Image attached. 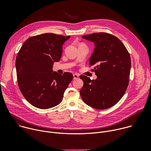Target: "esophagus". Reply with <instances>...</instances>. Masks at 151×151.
I'll return each instance as SVG.
<instances>
[{
    "label": "esophagus",
    "mask_w": 151,
    "mask_h": 151,
    "mask_svg": "<svg viewBox=\"0 0 151 151\" xmlns=\"http://www.w3.org/2000/svg\"><path fill=\"white\" fill-rule=\"evenodd\" d=\"M73 79H78V78H79V75L78 74H77V73H75V74H73Z\"/></svg>",
    "instance_id": "1"
}]
</instances>
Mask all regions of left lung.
<instances>
[{"mask_svg": "<svg viewBox=\"0 0 151 151\" xmlns=\"http://www.w3.org/2000/svg\"><path fill=\"white\" fill-rule=\"evenodd\" d=\"M82 37L94 43L89 61L90 66H96L92 71L97 78L91 80L80 76L83 81L81 98L93 108L108 109L121 100L127 88L131 69L130 54L123 43L109 33H96Z\"/></svg>", "mask_w": 151, "mask_h": 151, "instance_id": "left-lung-1", "label": "left lung"}]
</instances>
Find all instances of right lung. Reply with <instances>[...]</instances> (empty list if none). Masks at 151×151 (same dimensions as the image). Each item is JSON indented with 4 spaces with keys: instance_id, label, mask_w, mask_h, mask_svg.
Returning <instances> with one entry per match:
<instances>
[{
    "instance_id": "obj_1",
    "label": "right lung",
    "mask_w": 151,
    "mask_h": 151,
    "mask_svg": "<svg viewBox=\"0 0 151 151\" xmlns=\"http://www.w3.org/2000/svg\"><path fill=\"white\" fill-rule=\"evenodd\" d=\"M70 36L44 33L27 39L16 58L18 87L24 98L37 108L47 109L61 103L73 75L53 72L64 42Z\"/></svg>"
}]
</instances>
